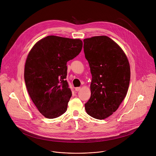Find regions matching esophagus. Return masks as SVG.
<instances>
[{
	"instance_id": "34e87169",
	"label": "esophagus",
	"mask_w": 156,
	"mask_h": 156,
	"mask_svg": "<svg viewBox=\"0 0 156 156\" xmlns=\"http://www.w3.org/2000/svg\"><path fill=\"white\" fill-rule=\"evenodd\" d=\"M80 90V87H76V88H75V90L76 91H79V90Z\"/></svg>"
}]
</instances>
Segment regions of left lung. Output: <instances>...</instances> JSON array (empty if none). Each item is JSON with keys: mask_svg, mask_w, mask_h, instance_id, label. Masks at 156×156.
Here are the masks:
<instances>
[{"mask_svg": "<svg viewBox=\"0 0 156 156\" xmlns=\"http://www.w3.org/2000/svg\"><path fill=\"white\" fill-rule=\"evenodd\" d=\"M92 81L90 97L85 104L90 116L104 119L116 111L125 98L130 83V67L120 46L107 36L83 40Z\"/></svg>", "mask_w": 156, "mask_h": 156, "instance_id": "obj_1", "label": "left lung"}]
</instances>
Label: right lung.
I'll return each instance as SVG.
<instances>
[{"label": "right lung", "mask_w": 156, "mask_h": 156, "mask_svg": "<svg viewBox=\"0 0 156 156\" xmlns=\"http://www.w3.org/2000/svg\"><path fill=\"white\" fill-rule=\"evenodd\" d=\"M83 46L80 39L50 35L36 43L24 66L26 88L33 103L47 118H57L67 109L72 93L67 80V62Z\"/></svg>", "instance_id": "obj_1"}]
</instances>
